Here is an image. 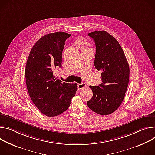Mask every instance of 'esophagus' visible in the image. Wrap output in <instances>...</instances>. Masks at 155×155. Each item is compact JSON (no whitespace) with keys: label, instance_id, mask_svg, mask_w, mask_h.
I'll return each mask as SVG.
<instances>
[{"label":"esophagus","instance_id":"1","mask_svg":"<svg viewBox=\"0 0 155 155\" xmlns=\"http://www.w3.org/2000/svg\"><path fill=\"white\" fill-rule=\"evenodd\" d=\"M87 87V85L85 83H84V82H82L81 84H78V87L79 89H82L83 88H85Z\"/></svg>","mask_w":155,"mask_h":155}]
</instances>
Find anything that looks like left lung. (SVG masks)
<instances>
[{"mask_svg": "<svg viewBox=\"0 0 155 155\" xmlns=\"http://www.w3.org/2000/svg\"><path fill=\"white\" fill-rule=\"evenodd\" d=\"M95 43L94 66L101 71L102 83L89 87L92 98L89 108L100 115L114 112L122 104L129 80V66L123 50L117 41L105 31L90 32Z\"/></svg>", "mask_w": 155, "mask_h": 155, "instance_id": "obj_1", "label": "left lung"}]
</instances>
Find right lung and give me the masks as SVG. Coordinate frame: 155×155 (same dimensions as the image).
Listing matches in <instances>:
<instances>
[{
	"instance_id": "obj_1",
	"label": "right lung",
	"mask_w": 155,
	"mask_h": 155,
	"mask_svg": "<svg viewBox=\"0 0 155 155\" xmlns=\"http://www.w3.org/2000/svg\"><path fill=\"white\" fill-rule=\"evenodd\" d=\"M71 36L64 32L46 34L33 45L27 60L25 77L29 97L48 117L65 111L78 89L76 83L62 82L53 73L54 68L61 67L64 42Z\"/></svg>"
}]
</instances>
